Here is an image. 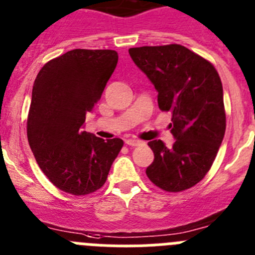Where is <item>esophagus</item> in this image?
<instances>
[{
    "label": "esophagus",
    "mask_w": 255,
    "mask_h": 255,
    "mask_svg": "<svg viewBox=\"0 0 255 255\" xmlns=\"http://www.w3.org/2000/svg\"><path fill=\"white\" fill-rule=\"evenodd\" d=\"M125 144H126V145H130V146H137V145H140V144H141V140L134 139V137H131V139H126Z\"/></svg>",
    "instance_id": "1"
}]
</instances>
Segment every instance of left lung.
Returning <instances> with one entry per match:
<instances>
[{"mask_svg":"<svg viewBox=\"0 0 255 255\" xmlns=\"http://www.w3.org/2000/svg\"><path fill=\"white\" fill-rule=\"evenodd\" d=\"M135 64L158 91V106L172 112L167 148L162 140L148 145L154 160L146 176L167 192L188 190L214 163L226 129L223 83L212 63L179 44L130 48Z\"/></svg>","mask_w":255,"mask_h":255,"instance_id":"left-lung-1","label":"left lung"}]
</instances>
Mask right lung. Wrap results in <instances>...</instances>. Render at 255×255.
Masks as SVG:
<instances>
[{
  "mask_svg": "<svg viewBox=\"0 0 255 255\" xmlns=\"http://www.w3.org/2000/svg\"><path fill=\"white\" fill-rule=\"evenodd\" d=\"M115 50L74 49L37 73L27 115V140L37 164L59 190L85 196L100 190L124 141L104 140L82 126L114 73Z\"/></svg>",
  "mask_w": 255,
  "mask_h": 255,
  "instance_id": "right-lung-1",
  "label": "right lung"
}]
</instances>
